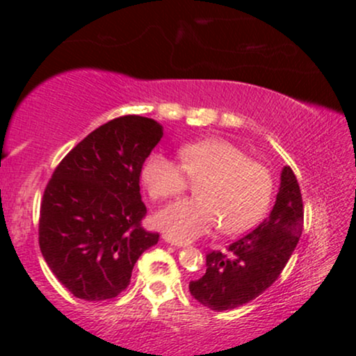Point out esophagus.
<instances>
[{
  "mask_svg": "<svg viewBox=\"0 0 356 356\" xmlns=\"http://www.w3.org/2000/svg\"><path fill=\"white\" fill-rule=\"evenodd\" d=\"M162 239H164L167 244H170V246H175V248H186V246H189V244H187L186 241L174 239V238H170V236H164V238H162Z\"/></svg>",
  "mask_w": 356,
  "mask_h": 356,
  "instance_id": "esophagus-1",
  "label": "esophagus"
}]
</instances>
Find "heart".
Instances as JSON below:
<instances>
[{"mask_svg":"<svg viewBox=\"0 0 356 356\" xmlns=\"http://www.w3.org/2000/svg\"><path fill=\"white\" fill-rule=\"evenodd\" d=\"M182 164L164 152H154L142 167L150 197H174L187 187V177L201 181L197 197L170 204L154 216L157 229L175 239H194L220 224L224 232L251 229L263 218L273 195L271 172L249 161L248 154L226 138H204L181 149Z\"/></svg>","mask_w":356,"mask_h":356,"instance_id":"b5f03b06","label":"heart"}]
</instances>
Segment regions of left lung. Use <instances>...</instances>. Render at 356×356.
<instances>
[{"instance_id": "8db88e82", "label": "left lung", "mask_w": 356, "mask_h": 356, "mask_svg": "<svg viewBox=\"0 0 356 356\" xmlns=\"http://www.w3.org/2000/svg\"><path fill=\"white\" fill-rule=\"evenodd\" d=\"M303 231V199L293 170L283 167L271 212L254 231L206 256V273L191 281L199 303L214 309L238 308L268 289L281 275Z\"/></svg>"}]
</instances>
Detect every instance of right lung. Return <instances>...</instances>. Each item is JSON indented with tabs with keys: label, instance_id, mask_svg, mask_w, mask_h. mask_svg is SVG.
I'll use <instances>...</instances> for the list:
<instances>
[{
	"label": "right lung",
	"instance_id": "right-lung-1",
	"mask_svg": "<svg viewBox=\"0 0 356 356\" xmlns=\"http://www.w3.org/2000/svg\"><path fill=\"white\" fill-rule=\"evenodd\" d=\"M164 129L147 117L113 118L60 162L40 207V249L73 296L115 298L159 234L140 227V172Z\"/></svg>",
	"mask_w": 356,
	"mask_h": 356
}]
</instances>
